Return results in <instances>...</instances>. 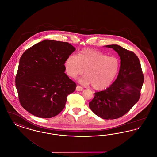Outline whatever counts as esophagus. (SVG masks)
<instances>
[{
  "label": "esophagus",
  "mask_w": 157,
  "mask_h": 157,
  "mask_svg": "<svg viewBox=\"0 0 157 157\" xmlns=\"http://www.w3.org/2000/svg\"><path fill=\"white\" fill-rule=\"evenodd\" d=\"M82 90H83V88H82V87L79 86V85H77V86H76V90H77V91H82Z\"/></svg>",
  "instance_id": "obj_1"
}]
</instances>
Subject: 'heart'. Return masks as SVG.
<instances>
[{
	"mask_svg": "<svg viewBox=\"0 0 157 157\" xmlns=\"http://www.w3.org/2000/svg\"><path fill=\"white\" fill-rule=\"evenodd\" d=\"M120 67V60L117 57L92 49L82 50L76 56L70 55L65 62V71L69 77L75 78L85 69V75L80 82L91 84L96 90L108 88L118 75Z\"/></svg>",
	"mask_w": 157,
	"mask_h": 157,
	"instance_id": "heart-1",
	"label": "heart"
}]
</instances>
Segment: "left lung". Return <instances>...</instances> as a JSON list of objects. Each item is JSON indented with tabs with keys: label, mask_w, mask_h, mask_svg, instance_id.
<instances>
[{
	"label": "left lung",
	"mask_w": 157,
	"mask_h": 157,
	"mask_svg": "<svg viewBox=\"0 0 157 157\" xmlns=\"http://www.w3.org/2000/svg\"><path fill=\"white\" fill-rule=\"evenodd\" d=\"M118 53L120 71L112 85L96 92L89 103L90 109L104 120L117 119L127 113L139 100L144 75L138 56L132 51L117 45H106Z\"/></svg>",
	"instance_id": "obj_1"
}]
</instances>
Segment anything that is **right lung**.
<instances>
[{
	"instance_id": "add662e5",
	"label": "right lung",
	"mask_w": 157,
	"mask_h": 157,
	"mask_svg": "<svg viewBox=\"0 0 157 157\" xmlns=\"http://www.w3.org/2000/svg\"><path fill=\"white\" fill-rule=\"evenodd\" d=\"M75 51L67 42L44 40L25 51L15 78L19 101L31 114L44 118L58 115L76 85L67 75L65 62Z\"/></svg>"
}]
</instances>
